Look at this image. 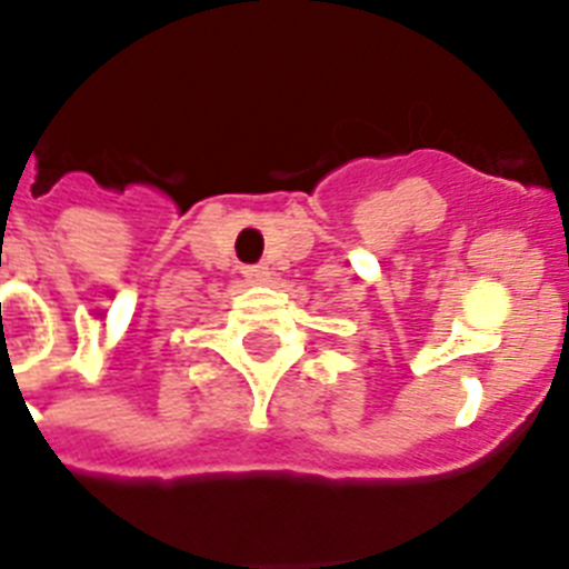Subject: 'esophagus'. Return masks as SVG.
<instances>
[{
    "label": "esophagus",
    "instance_id": "34e87169",
    "mask_svg": "<svg viewBox=\"0 0 569 569\" xmlns=\"http://www.w3.org/2000/svg\"><path fill=\"white\" fill-rule=\"evenodd\" d=\"M242 274L248 277V283H269L271 280L269 266H244Z\"/></svg>",
    "mask_w": 569,
    "mask_h": 569
}]
</instances>
